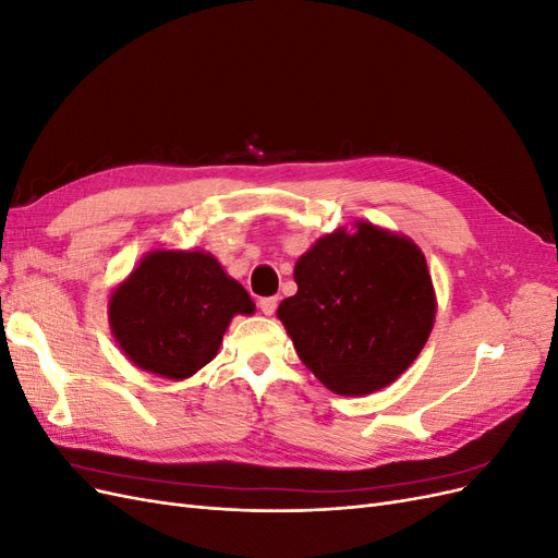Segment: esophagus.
Instances as JSON below:
<instances>
[{
  "label": "esophagus",
  "mask_w": 558,
  "mask_h": 558,
  "mask_svg": "<svg viewBox=\"0 0 558 558\" xmlns=\"http://www.w3.org/2000/svg\"><path fill=\"white\" fill-rule=\"evenodd\" d=\"M277 298L272 295V298H260V302H258V307H260V312L265 314V316H272L275 314V310H277Z\"/></svg>",
  "instance_id": "34e87169"
}]
</instances>
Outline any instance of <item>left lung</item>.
Listing matches in <instances>:
<instances>
[{
    "mask_svg": "<svg viewBox=\"0 0 558 558\" xmlns=\"http://www.w3.org/2000/svg\"><path fill=\"white\" fill-rule=\"evenodd\" d=\"M353 228L326 234L298 258V293L277 316L320 384L367 396L414 363L437 302L424 253L410 238L365 221Z\"/></svg>",
    "mask_w": 558,
    "mask_h": 558,
    "instance_id": "obj_1",
    "label": "left lung"
}]
</instances>
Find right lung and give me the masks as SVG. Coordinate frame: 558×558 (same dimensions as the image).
<instances>
[{
  "label": "right lung",
  "instance_id": "add662e5",
  "mask_svg": "<svg viewBox=\"0 0 558 558\" xmlns=\"http://www.w3.org/2000/svg\"><path fill=\"white\" fill-rule=\"evenodd\" d=\"M253 310L211 253L158 248L111 293L109 324L134 365L179 381L214 361L234 314Z\"/></svg>",
  "mask_w": 558,
  "mask_h": 558
}]
</instances>
